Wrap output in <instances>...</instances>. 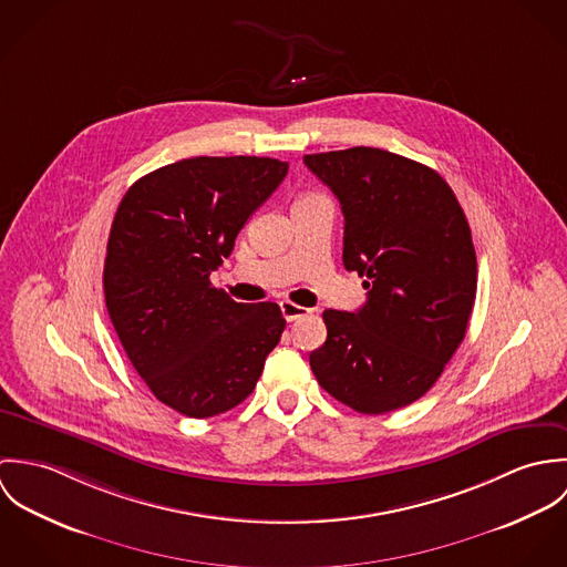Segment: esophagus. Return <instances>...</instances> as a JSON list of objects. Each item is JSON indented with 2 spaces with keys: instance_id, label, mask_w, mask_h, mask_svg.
I'll use <instances>...</instances> for the list:
<instances>
[{
  "instance_id": "obj_1",
  "label": "esophagus",
  "mask_w": 567,
  "mask_h": 567,
  "mask_svg": "<svg viewBox=\"0 0 567 567\" xmlns=\"http://www.w3.org/2000/svg\"><path fill=\"white\" fill-rule=\"evenodd\" d=\"M279 306H281L284 319H286L288 323H292V321H297V319H301V317H306V315L312 312V310H308V308H303V306H297V303H292V301H281Z\"/></svg>"
}]
</instances>
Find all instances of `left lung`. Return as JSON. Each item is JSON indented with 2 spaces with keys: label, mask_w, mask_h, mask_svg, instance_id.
<instances>
[{
  "label": "left lung",
  "mask_w": 567,
  "mask_h": 567,
  "mask_svg": "<svg viewBox=\"0 0 567 567\" xmlns=\"http://www.w3.org/2000/svg\"><path fill=\"white\" fill-rule=\"evenodd\" d=\"M344 214L342 264L364 277L358 312L324 310L310 353L324 391L362 414L423 398L465 338L478 264L470 223L439 172L355 146L306 155Z\"/></svg>",
  "instance_id": "obj_1"
}]
</instances>
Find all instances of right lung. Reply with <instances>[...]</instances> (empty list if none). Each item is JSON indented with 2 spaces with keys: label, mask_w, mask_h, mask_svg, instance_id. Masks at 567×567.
<instances>
[{
  "label": "right lung",
  "mask_w": 567,
  "mask_h": 567,
  "mask_svg": "<svg viewBox=\"0 0 567 567\" xmlns=\"http://www.w3.org/2000/svg\"><path fill=\"white\" fill-rule=\"evenodd\" d=\"M286 174L270 157L183 159L135 181L115 212L102 279L111 323L153 395L185 416L243 404L281 338L277 303H238L209 275Z\"/></svg>",
  "instance_id": "add662e5"
}]
</instances>
